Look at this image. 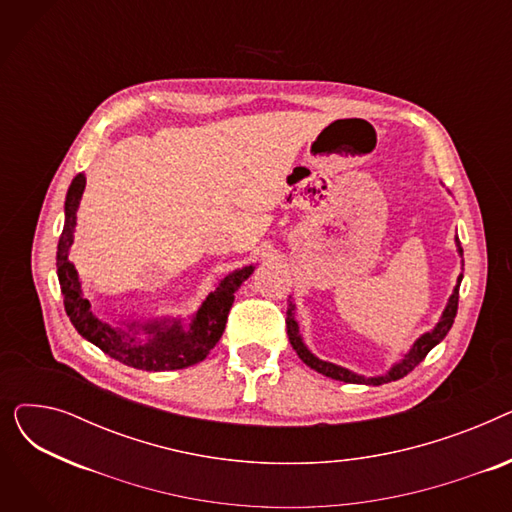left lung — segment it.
I'll list each match as a JSON object with an SVG mask.
<instances>
[{
  "label": "left lung",
  "instance_id": "1",
  "mask_svg": "<svg viewBox=\"0 0 512 512\" xmlns=\"http://www.w3.org/2000/svg\"><path fill=\"white\" fill-rule=\"evenodd\" d=\"M456 247H459V253L463 255V249H461V242H459V240H456ZM461 280H463V276H459V284L454 286V292H452V297H450V301H448V305H446V309H444V313H442V319L438 321V326H436L432 332L423 334V336L413 344L411 351L405 355V359H402L400 363H396L386 375H380V378H363V375H357V373L348 371V369H344V367H340V365H334V363H328V361H321V359H317L315 355H311V353L307 351V346L303 344L301 336H299V326H297V321H294V315H292V311H294L292 303L288 305V313H286L288 340H290L292 348H294V351H297V355L301 357V361H303L305 365H309L311 369H315V371H319V373L328 375V378H332V380H340V382H346V384H373V386H380V384H388V382L400 380V378H405L407 373H411V371L427 357V353L432 351V348H434L438 342L444 340V336H446L448 330L452 328L454 317H456V309H459V286H461Z\"/></svg>",
  "mask_w": 512,
  "mask_h": 512
}]
</instances>
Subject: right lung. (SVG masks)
<instances>
[{
    "mask_svg": "<svg viewBox=\"0 0 512 512\" xmlns=\"http://www.w3.org/2000/svg\"><path fill=\"white\" fill-rule=\"evenodd\" d=\"M87 178L85 174L74 176L68 195H66V222L64 230L58 242V280L64 297L66 313L72 321L76 332L99 346L105 355L112 359L143 371H170V369H184L191 367L199 361H203L211 348L218 344V340L224 334L228 313L234 303V294L245 282L255 267L247 265L242 270L232 272L226 276L218 288L209 292V297L203 301L201 309L193 317L191 326L186 330L180 326V321L174 324H147L141 326V330L147 334V338H137L139 332L137 324H130L128 330L114 328L110 324L101 321L93 309L91 303L80 292L78 274L74 265L68 259L72 240H74V224H76V211L80 205V197H83Z\"/></svg>",
    "mask_w": 512,
    "mask_h": 512,
    "instance_id": "right-lung-1",
    "label": "right lung"
}]
</instances>
